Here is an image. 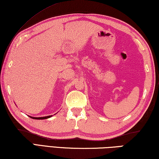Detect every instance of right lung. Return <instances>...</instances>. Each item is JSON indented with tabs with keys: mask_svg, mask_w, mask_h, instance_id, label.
Instances as JSON below:
<instances>
[{
	"mask_svg": "<svg viewBox=\"0 0 159 159\" xmlns=\"http://www.w3.org/2000/svg\"><path fill=\"white\" fill-rule=\"evenodd\" d=\"M51 116H45V117H31V116L30 117L34 118V119H46V118H50Z\"/></svg>",
	"mask_w": 159,
	"mask_h": 159,
	"instance_id": "add662e5",
	"label": "right lung"
}]
</instances>
